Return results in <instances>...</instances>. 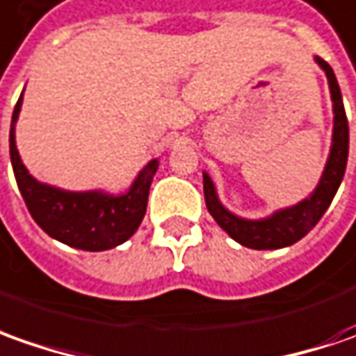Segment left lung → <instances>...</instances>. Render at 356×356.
<instances>
[{
    "mask_svg": "<svg viewBox=\"0 0 356 356\" xmlns=\"http://www.w3.org/2000/svg\"><path fill=\"white\" fill-rule=\"evenodd\" d=\"M315 63L325 72L329 84L331 102H333V134H331V147H329L323 173L319 177L317 187L305 199H301L291 207L277 209L272 215L262 218H244L228 211L220 202L213 179L207 171H202L204 201L211 216L230 238L252 250H277L291 246L303 238L329 209L345 175L347 157H349V124L343 106V96L333 68L319 56H315Z\"/></svg>",
    "mask_w": 356,
    "mask_h": 356,
    "instance_id": "1",
    "label": "left lung"
}]
</instances>
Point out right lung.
<instances>
[{
	"instance_id": "1",
	"label": "right lung",
	"mask_w": 356,
	"mask_h": 356,
	"mask_svg": "<svg viewBox=\"0 0 356 356\" xmlns=\"http://www.w3.org/2000/svg\"><path fill=\"white\" fill-rule=\"evenodd\" d=\"M21 104L23 92L19 96L11 118L9 155L21 197L27 204L33 220L51 238L79 250H110L131 238L145 216L149 187L157 173L159 159L155 157L149 163H145L131 181L129 189L118 195L104 189L67 191L41 183L23 165L17 152L15 124L19 120Z\"/></svg>"
}]
</instances>
